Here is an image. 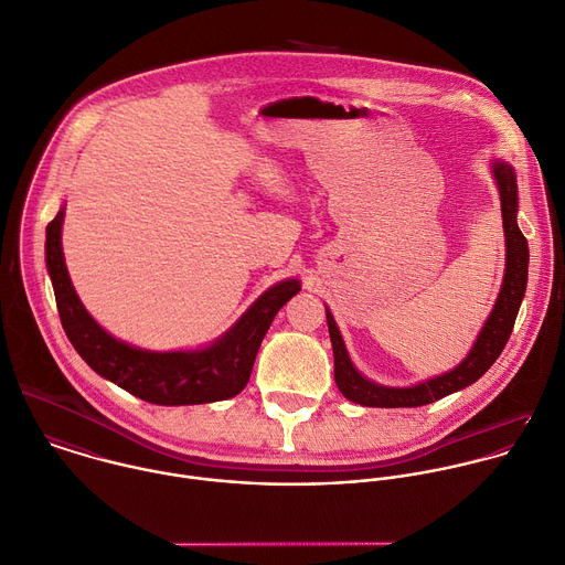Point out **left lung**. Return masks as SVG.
<instances>
[{"instance_id": "obj_1", "label": "left lung", "mask_w": 565, "mask_h": 565, "mask_svg": "<svg viewBox=\"0 0 565 565\" xmlns=\"http://www.w3.org/2000/svg\"><path fill=\"white\" fill-rule=\"evenodd\" d=\"M491 173L500 191L502 202V220H504V239H507V268H504V281L500 288V295L495 299V306L484 321L473 348L469 354L449 372L427 379L423 383L409 385V387H390L370 381L363 376L356 365L352 363L345 341L339 332V326L326 306V319L334 352V381L341 394L359 403L363 407H423L434 401H440L454 392H460L469 385H473L480 376L487 374V370L498 361L502 354L520 306L526 295L529 284V242L522 235L518 226V211H520V198H518V175L515 169L507 162L495 158L491 162Z\"/></svg>"}]
</instances>
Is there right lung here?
I'll return each instance as SVG.
<instances>
[{
	"instance_id": "1",
	"label": "right lung",
	"mask_w": 565,
	"mask_h": 565,
	"mask_svg": "<svg viewBox=\"0 0 565 565\" xmlns=\"http://www.w3.org/2000/svg\"><path fill=\"white\" fill-rule=\"evenodd\" d=\"M65 206L45 228V266L63 330L78 356L103 379L153 405H202L237 396L253 372L257 350L275 315L299 290L284 279L262 292L253 306L213 343L198 350L153 352L111 337L81 303L61 248Z\"/></svg>"
}]
</instances>
